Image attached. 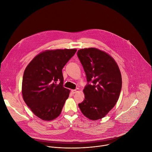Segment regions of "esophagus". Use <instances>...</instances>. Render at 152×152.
<instances>
[{
	"instance_id": "1",
	"label": "esophagus",
	"mask_w": 152,
	"mask_h": 152,
	"mask_svg": "<svg viewBox=\"0 0 152 152\" xmlns=\"http://www.w3.org/2000/svg\"><path fill=\"white\" fill-rule=\"evenodd\" d=\"M78 88H76L75 90H71V93H72V94H75V93H76L77 92H78Z\"/></svg>"
}]
</instances>
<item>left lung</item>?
Returning <instances> with one entry per match:
<instances>
[{"label":"left lung","mask_w":152,"mask_h":152,"mask_svg":"<svg viewBox=\"0 0 152 152\" xmlns=\"http://www.w3.org/2000/svg\"><path fill=\"white\" fill-rule=\"evenodd\" d=\"M77 56L87 81L83 90L85 99L78 106L89 119H100L114 107L118 99L122 87L119 68L111 56L96 48L78 50Z\"/></svg>","instance_id":"1"}]
</instances>
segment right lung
<instances>
[{
	"instance_id": "1",
	"label": "right lung",
	"mask_w": 152,
	"mask_h": 152,
	"mask_svg": "<svg viewBox=\"0 0 152 152\" xmlns=\"http://www.w3.org/2000/svg\"><path fill=\"white\" fill-rule=\"evenodd\" d=\"M76 51H44L36 56L24 71L23 99L34 114L43 120H53L61 113L69 94L63 86L62 69Z\"/></svg>"
}]
</instances>
